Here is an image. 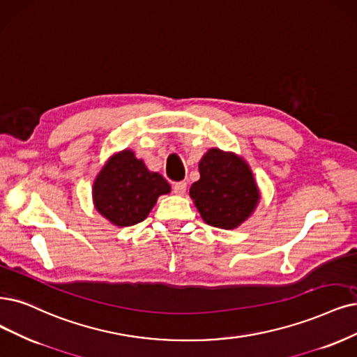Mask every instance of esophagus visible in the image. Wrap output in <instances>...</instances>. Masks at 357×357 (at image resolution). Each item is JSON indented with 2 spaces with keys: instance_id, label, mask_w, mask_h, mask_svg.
Returning a JSON list of instances; mask_svg holds the SVG:
<instances>
[{
  "instance_id": "obj_1",
  "label": "esophagus",
  "mask_w": 357,
  "mask_h": 357,
  "mask_svg": "<svg viewBox=\"0 0 357 357\" xmlns=\"http://www.w3.org/2000/svg\"><path fill=\"white\" fill-rule=\"evenodd\" d=\"M187 191V182H178L174 185V192L176 195H183Z\"/></svg>"
}]
</instances>
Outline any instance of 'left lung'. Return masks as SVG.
<instances>
[{
    "instance_id": "left-lung-1",
    "label": "left lung",
    "mask_w": 357,
    "mask_h": 357,
    "mask_svg": "<svg viewBox=\"0 0 357 357\" xmlns=\"http://www.w3.org/2000/svg\"><path fill=\"white\" fill-rule=\"evenodd\" d=\"M200 179L190 197L210 227L235 229L255 213L260 190L252 167L232 151L210 149L199 163Z\"/></svg>"
}]
</instances>
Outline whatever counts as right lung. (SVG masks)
Returning a JSON list of instances; mask_svg holds the SVG:
<instances>
[{
	"instance_id": "1",
	"label": "right lung",
	"mask_w": 357,
	"mask_h": 357,
	"mask_svg": "<svg viewBox=\"0 0 357 357\" xmlns=\"http://www.w3.org/2000/svg\"><path fill=\"white\" fill-rule=\"evenodd\" d=\"M169 182L125 149L109 157L92 183V203L114 227H132L149 216Z\"/></svg>"
}]
</instances>
